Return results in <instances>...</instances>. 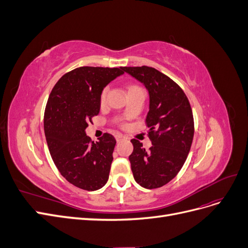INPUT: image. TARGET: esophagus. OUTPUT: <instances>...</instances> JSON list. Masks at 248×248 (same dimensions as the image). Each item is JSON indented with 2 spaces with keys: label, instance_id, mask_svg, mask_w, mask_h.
<instances>
[{
  "label": "esophagus",
  "instance_id": "34e87169",
  "mask_svg": "<svg viewBox=\"0 0 248 248\" xmlns=\"http://www.w3.org/2000/svg\"><path fill=\"white\" fill-rule=\"evenodd\" d=\"M115 138H116L117 141H120V140H123L125 137L123 136V134H121V133H117L116 136H115Z\"/></svg>",
  "mask_w": 248,
  "mask_h": 248
}]
</instances>
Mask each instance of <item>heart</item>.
I'll return each mask as SVG.
<instances>
[{
    "label": "heart",
    "instance_id": "1",
    "mask_svg": "<svg viewBox=\"0 0 248 248\" xmlns=\"http://www.w3.org/2000/svg\"><path fill=\"white\" fill-rule=\"evenodd\" d=\"M107 93H108V88H104L102 90V92L100 94V102L103 103L104 101H106V97H107Z\"/></svg>",
    "mask_w": 248,
    "mask_h": 248
}]
</instances>
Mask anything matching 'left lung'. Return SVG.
Wrapping results in <instances>:
<instances>
[{
  "label": "left lung",
  "mask_w": 248,
  "mask_h": 248,
  "mask_svg": "<svg viewBox=\"0 0 248 248\" xmlns=\"http://www.w3.org/2000/svg\"><path fill=\"white\" fill-rule=\"evenodd\" d=\"M123 70L142 82L150 95L146 122L152 147L146 150L138 140H131L132 174L144 188H159L178 175L188 156L194 133L192 109L180 86L153 67Z\"/></svg>",
  "instance_id": "8db88e82"
}]
</instances>
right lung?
Listing matches in <instances>:
<instances>
[{"instance_id": "obj_1", "label": "right lung", "mask_w": 248, "mask_h": 248, "mask_svg": "<svg viewBox=\"0 0 248 248\" xmlns=\"http://www.w3.org/2000/svg\"><path fill=\"white\" fill-rule=\"evenodd\" d=\"M123 73V67H78L49 94L43 119L49 153L61 175L80 189H100L108 180L116 140L104 133L94 142L85 129L99 114L103 88Z\"/></svg>"}]
</instances>
